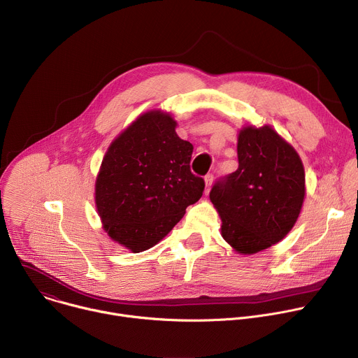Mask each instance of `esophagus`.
Segmentation results:
<instances>
[{
	"label": "esophagus",
	"instance_id": "esophagus-1",
	"mask_svg": "<svg viewBox=\"0 0 358 358\" xmlns=\"http://www.w3.org/2000/svg\"><path fill=\"white\" fill-rule=\"evenodd\" d=\"M213 182H214V174H207L206 176V192H210Z\"/></svg>",
	"mask_w": 358,
	"mask_h": 358
}]
</instances>
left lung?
<instances>
[{
    "instance_id": "left-lung-1",
    "label": "left lung",
    "mask_w": 358,
    "mask_h": 358,
    "mask_svg": "<svg viewBox=\"0 0 358 358\" xmlns=\"http://www.w3.org/2000/svg\"><path fill=\"white\" fill-rule=\"evenodd\" d=\"M236 171L221 177L210 198L224 239L250 255L279 242L294 225L304 199L300 157L272 127H245L238 138Z\"/></svg>"
}]
</instances>
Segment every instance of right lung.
Segmentation results:
<instances>
[{
	"label": "right lung",
	"mask_w": 358,
	"mask_h": 358,
	"mask_svg": "<svg viewBox=\"0 0 358 358\" xmlns=\"http://www.w3.org/2000/svg\"><path fill=\"white\" fill-rule=\"evenodd\" d=\"M192 144L166 113L148 112L109 147L96 180V208L108 234L141 252L160 242L206 188L191 173Z\"/></svg>",
	"instance_id": "1"
}]
</instances>
